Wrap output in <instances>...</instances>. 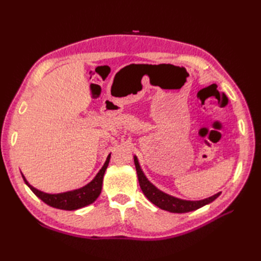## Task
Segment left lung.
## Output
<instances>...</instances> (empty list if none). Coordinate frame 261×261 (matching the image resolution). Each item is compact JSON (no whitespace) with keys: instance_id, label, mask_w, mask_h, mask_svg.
Wrapping results in <instances>:
<instances>
[{"instance_id":"obj_1","label":"left lung","mask_w":261,"mask_h":261,"mask_svg":"<svg viewBox=\"0 0 261 261\" xmlns=\"http://www.w3.org/2000/svg\"><path fill=\"white\" fill-rule=\"evenodd\" d=\"M134 162H135L137 176H138L141 191H143L144 195L150 201L162 210H167L173 213H184V212L194 211L212 202L213 200L217 199L221 194V193H218L216 195L209 197V198L202 199V200H183V199L176 198V197H173L171 195L161 192L160 189H158L154 185L150 183L148 178L145 176L144 172L141 171L136 155L134 156Z\"/></svg>"}]
</instances>
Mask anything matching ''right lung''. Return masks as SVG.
Instances as JSON below:
<instances>
[{"instance_id": "right-lung-1", "label": "right lung", "mask_w": 261, "mask_h": 261, "mask_svg": "<svg viewBox=\"0 0 261 261\" xmlns=\"http://www.w3.org/2000/svg\"><path fill=\"white\" fill-rule=\"evenodd\" d=\"M110 158H111V153L108 155L103 167H102V169L98 172L96 177H94L89 184L85 185L82 188L75 189V191H70L66 193H60V194L43 193L31 186L22 174L21 176L23 180H25V183L28 185V187L34 192V194L46 204H49V206L53 208H58L62 210H76V209L83 208L85 206H88V204L92 203L99 197L102 189L103 175L109 165Z\"/></svg>"}]
</instances>
